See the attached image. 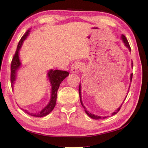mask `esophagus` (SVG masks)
I'll use <instances>...</instances> for the list:
<instances>
[{
	"label": "esophagus",
	"mask_w": 148,
	"mask_h": 148,
	"mask_svg": "<svg viewBox=\"0 0 148 148\" xmlns=\"http://www.w3.org/2000/svg\"><path fill=\"white\" fill-rule=\"evenodd\" d=\"M81 68V64L79 62H74L71 66V72L72 73H77Z\"/></svg>",
	"instance_id": "1"
}]
</instances>
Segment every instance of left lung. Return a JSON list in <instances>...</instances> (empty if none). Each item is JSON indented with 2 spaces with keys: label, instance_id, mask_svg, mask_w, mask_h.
<instances>
[{
  "label": "left lung",
  "instance_id": "1",
  "mask_svg": "<svg viewBox=\"0 0 148 148\" xmlns=\"http://www.w3.org/2000/svg\"><path fill=\"white\" fill-rule=\"evenodd\" d=\"M122 39H123V42H124V43H125V46H126L127 48L130 49V51L131 50V48H130V45H129V43H128V40H127V39L126 38V37H125L124 35H122ZM132 67H133V62L132 63ZM132 76H133V74H131V75H130V81H131V82H132ZM129 91V90H128ZM79 98H80V102H81V105H82V106L83 107V108L85 109V112H86V114L88 115L90 118H93V119H105V118H106L107 117H108V116H104V117H100V116H95V114H91L90 112H89L88 111H87L86 110V108L85 107H84V106H83V102H82V100H81V85H80V84H79ZM125 99H126V98H125ZM125 101V100H124ZM123 104V103H122ZM122 104H121V106L119 107V108L116 110V111H115V112H114L112 114V115H114V114H117V113L118 112V111H119V110H120V109H121V106H122Z\"/></svg>",
  "mask_w": 148,
  "mask_h": 148
}]
</instances>
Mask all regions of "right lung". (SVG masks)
Instances as JSON below:
<instances>
[{"mask_svg":"<svg viewBox=\"0 0 148 148\" xmlns=\"http://www.w3.org/2000/svg\"><path fill=\"white\" fill-rule=\"evenodd\" d=\"M29 30H28L25 32V34L22 36L21 39L20 40V41L18 42L15 54L14 55L13 57H12V59L11 64V84L12 88V86H13V84L16 79V71L19 69V67H20V64H21L20 60H19V56H18L19 50H20L21 48L23 40L27 38V36L29 35ZM69 73L68 72L64 71H60V70L49 71L48 72V77H49L50 82H51V100H50L49 103H48V106H46L39 113H37V114H33L32 113H30L28 112L27 110H23L25 112H26L28 114H30L31 116H36V117H43V116L48 115L49 113L53 111V109H54L55 106L56 105V97H57L56 94H57V91L60 86V84L62 81L64 80L66 77H67L69 76Z\"/></svg>","mask_w":148,"mask_h":148,"instance_id":"obj_1","label":"right lung"}]
</instances>
